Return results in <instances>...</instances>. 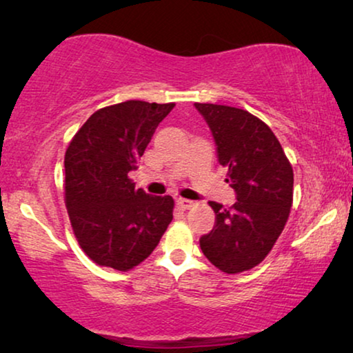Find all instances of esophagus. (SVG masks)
I'll use <instances>...</instances> for the list:
<instances>
[{"label":"esophagus","mask_w":353,"mask_h":353,"mask_svg":"<svg viewBox=\"0 0 353 353\" xmlns=\"http://www.w3.org/2000/svg\"><path fill=\"white\" fill-rule=\"evenodd\" d=\"M176 205L180 207L181 210H188V209H191L192 205H194V202L188 201V199H183V197H178V199H176Z\"/></svg>","instance_id":"esophagus-1"}]
</instances>
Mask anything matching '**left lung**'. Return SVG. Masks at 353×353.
Instances as JSON below:
<instances>
[{
    "label": "left lung",
    "mask_w": 353,
    "mask_h": 353,
    "mask_svg": "<svg viewBox=\"0 0 353 353\" xmlns=\"http://www.w3.org/2000/svg\"><path fill=\"white\" fill-rule=\"evenodd\" d=\"M194 105L209 125L226 183L236 192L230 209L209 202L215 225L199 239L201 249L221 272H245L267 257L284 230L292 205V167L268 125L248 110Z\"/></svg>",
    "instance_id": "left-lung-1"
}]
</instances>
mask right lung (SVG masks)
Wrapping results in <instances>:
<instances>
[{"instance_id": "1", "label": "right lung", "mask_w": 353, "mask_h": 353, "mask_svg": "<svg viewBox=\"0 0 353 353\" xmlns=\"http://www.w3.org/2000/svg\"><path fill=\"white\" fill-rule=\"evenodd\" d=\"M175 104L125 101L91 115L65 151V207L80 248L119 272L148 259L173 219L170 196L134 190L128 173Z\"/></svg>"}]
</instances>
